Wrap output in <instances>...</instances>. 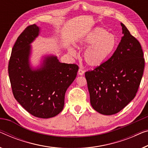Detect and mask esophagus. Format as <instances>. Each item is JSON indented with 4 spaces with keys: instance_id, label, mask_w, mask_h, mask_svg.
<instances>
[{
    "instance_id": "1",
    "label": "esophagus",
    "mask_w": 148,
    "mask_h": 148,
    "mask_svg": "<svg viewBox=\"0 0 148 148\" xmlns=\"http://www.w3.org/2000/svg\"><path fill=\"white\" fill-rule=\"evenodd\" d=\"M84 73H85L84 70H83L81 68H79V71H78V74L79 75H83L84 74Z\"/></svg>"
}]
</instances>
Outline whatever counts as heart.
<instances>
[{
  "mask_svg": "<svg viewBox=\"0 0 148 148\" xmlns=\"http://www.w3.org/2000/svg\"><path fill=\"white\" fill-rule=\"evenodd\" d=\"M117 45L116 38L113 34L101 27H95L79 40L77 47L87 48L83 54V59L90 67H97L102 65L113 53ZM73 56L75 52L69 50Z\"/></svg>",
  "mask_w": 148,
  "mask_h": 148,
  "instance_id": "b5f03b06",
  "label": "heart"
}]
</instances>
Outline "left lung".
<instances>
[{
    "mask_svg": "<svg viewBox=\"0 0 148 148\" xmlns=\"http://www.w3.org/2000/svg\"><path fill=\"white\" fill-rule=\"evenodd\" d=\"M121 25L123 36L112 56L85 73L91 106L103 115L115 114L134 99L144 69L140 43Z\"/></svg>",
    "mask_w": 148,
    "mask_h": 148,
    "instance_id": "1",
    "label": "left lung"
}]
</instances>
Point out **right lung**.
I'll list each match as a JSON object with an SVG mask.
<instances>
[{
    "label": "right lung",
    "mask_w": 148,
    "mask_h": 148,
    "mask_svg": "<svg viewBox=\"0 0 148 148\" xmlns=\"http://www.w3.org/2000/svg\"><path fill=\"white\" fill-rule=\"evenodd\" d=\"M40 27L30 25L17 38L8 63V75L15 99L29 113L39 118L56 116L63 110L65 92L73 82L79 67L62 63L53 55L43 57L40 67L30 63L31 44Z\"/></svg>",
    "instance_id": "right-lung-1"
}]
</instances>
